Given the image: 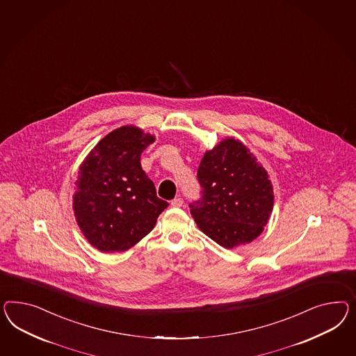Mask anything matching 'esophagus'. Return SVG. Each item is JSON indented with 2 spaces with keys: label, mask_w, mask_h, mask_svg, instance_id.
I'll use <instances>...</instances> for the list:
<instances>
[{
  "label": "esophagus",
  "mask_w": 356,
  "mask_h": 356,
  "mask_svg": "<svg viewBox=\"0 0 356 356\" xmlns=\"http://www.w3.org/2000/svg\"><path fill=\"white\" fill-rule=\"evenodd\" d=\"M183 204V198H180V197H179V198H175V200L171 201V206H172V207H181Z\"/></svg>",
  "instance_id": "34e87169"
}]
</instances>
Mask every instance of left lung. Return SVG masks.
I'll return each mask as SVG.
<instances>
[{"label":"left lung","mask_w":356,"mask_h":356,"mask_svg":"<svg viewBox=\"0 0 356 356\" xmlns=\"http://www.w3.org/2000/svg\"><path fill=\"white\" fill-rule=\"evenodd\" d=\"M197 177L201 198L189 207L198 228L225 249L255 240L273 209V189L250 150L238 140H222L204 153Z\"/></svg>","instance_id":"1"}]
</instances>
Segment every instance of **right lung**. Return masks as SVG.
<instances>
[{"mask_svg": "<svg viewBox=\"0 0 356 356\" xmlns=\"http://www.w3.org/2000/svg\"><path fill=\"white\" fill-rule=\"evenodd\" d=\"M154 136L124 125L105 136L80 165L72 207L92 246L125 251L150 233L168 203L158 198L141 167V154Z\"/></svg>", "mask_w": 356, "mask_h": 356, "instance_id": "add662e5", "label": "right lung"}]
</instances>
